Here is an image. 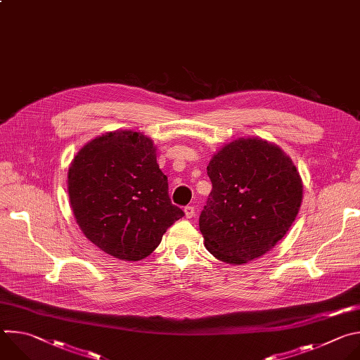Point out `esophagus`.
<instances>
[{"instance_id":"esophagus-1","label":"esophagus","mask_w":360,"mask_h":360,"mask_svg":"<svg viewBox=\"0 0 360 360\" xmlns=\"http://www.w3.org/2000/svg\"><path fill=\"white\" fill-rule=\"evenodd\" d=\"M185 217L188 218V219H191V218H193V215H195V208L193 207H191V205H189V207H185Z\"/></svg>"}]
</instances>
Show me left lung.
Returning a JSON list of instances; mask_svg holds the SVG:
<instances>
[{"instance_id":"1","label":"left lung","mask_w":360,"mask_h":360,"mask_svg":"<svg viewBox=\"0 0 360 360\" xmlns=\"http://www.w3.org/2000/svg\"><path fill=\"white\" fill-rule=\"evenodd\" d=\"M207 171L212 191L199 217L205 246L232 265L265 255L286 235L302 203L292 160L265 139L239 138L215 153Z\"/></svg>"}]
</instances>
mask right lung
Returning a JSON list of instances; mask_svg holds the SVG:
<instances>
[{
  "label": "right lung",
  "instance_id": "right-lung-1",
  "mask_svg": "<svg viewBox=\"0 0 360 360\" xmlns=\"http://www.w3.org/2000/svg\"><path fill=\"white\" fill-rule=\"evenodd\" d=\"M68 195L84 235L121 261L146 258L184 217L169 199L155 146L134 131L107 132L84 145L68 169Z\"/></svg>",
  "mask_w": 360,
  "mask_h": 360
}]
</instances>
